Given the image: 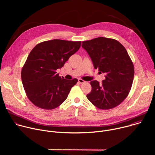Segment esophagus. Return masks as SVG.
I'll return each instance as SVG.
<instances>
[{"label": "esophagus", "instance_id": "34e87169", "mask_svg": "<svg viewBox=\"0 0 155 155\" xmlns=\"http://www.w3.org/2000/svg\"><path fill=\"white\" fill-rule=\"evenodd\" d=\"M78 83H80V84H83V83H86V81H84L83 80L81 79V78H79V79H78Z\"/></svg>", "mask_w": 155, "mask_h": 155}]
</instances>
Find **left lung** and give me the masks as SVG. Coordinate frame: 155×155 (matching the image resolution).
Wrapping results in <instances>:
<instances>
[{"label": "left lung", "instance_id": "obj_1", "mask_svg": "<svg viewBox=\"0 0 155 155\" xmlns=\"http://www.w3.org/2000/svg\"><path fill=\"white\" fill-rule=\"evenodd\" d=\"M81 47L90 56L95 69L106 74L99 83L90 82L91 91L86 97L99 109L120 105L128 96L134 76V65L126 48L117 40L99 37L83 41Z\"/></svg>", "mask_w": 155, "mask_h": 155}]
</instances>
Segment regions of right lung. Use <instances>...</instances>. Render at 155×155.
Masks as SVG:
<instances>
[{
    "label": "right lung",
    "instance_id": "right-lung-1",
    "mask_svg": "<svg viewBox=\"0 0 155 155\" xmlns=\"http://www.w3.org/2000/svg\"><path fill=\"white\" fill-rule=\"evenodd\" d=\"M81 41L54 39L41 42L30 52L21 71V80L27 97L37 107L54 109L67 99L77 83L59 76L56 70L75 53Z\"/></svg>",
    "mask_w": 155,
    "mask_h": 155
}]
</instances>
